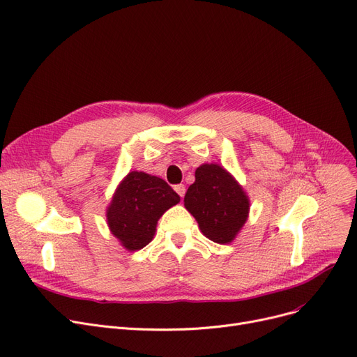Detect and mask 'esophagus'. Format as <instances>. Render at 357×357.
Instances as JSON below:
<instances>
[{
	"label": "esophagus",
	"mask_w": 357,
	"mask_h": 357,
	"mask_svg": "<svg viewBox=\"0 0 357 357\" xmlns=\"http://www.w3.org/2000/svg\"><path fill=\"white\" fill-rule=\"evenodd\" d=\"M174 190L176 191V194H178L179 197H183V195H185V185H182V183H178V185H175Z\"/></svg>",
	"instance_id": "obj_1"
}]
</instances>
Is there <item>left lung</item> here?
Listing matches in <instances>:
<instances>
[{
  "instance_id": "obj_1",
  "label": "left lung",
  "mask_w": 357,
  "mask_h": 357,
  "mask_svg": "<svg viewBox=\"0 0 357 357\" xmlns=\"http://www.w3.org/2000/svg\"><path fill=\"white\" fill-rule=\"evenodd\" d=\"M183 201L201 231L215 243L234 241L250 211V201L241 185L219 165L197 167L195 182Z\"/></svg>"
}]
</instances>
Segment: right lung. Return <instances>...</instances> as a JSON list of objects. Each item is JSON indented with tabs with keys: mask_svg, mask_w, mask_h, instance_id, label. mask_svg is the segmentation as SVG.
Listing matches in <instances>:
<instances>
[{
	"mask_svg": "<svg viewBox=\"0 0 357 357\" xmlns=\"http://www.w3.org/2000/svg\"><path fill=\"white\" fill-rule=\"evenodd\" d=\"M179 195L163 179L130 172L107 208V225L122 246L142 250L154 236L160 215L179 203Z\"/></svg>",
	"mask_w": 357,
	"mask_h": 357,
	"instance_id": "1",
	"label": "right lung"
}]
</instances>
